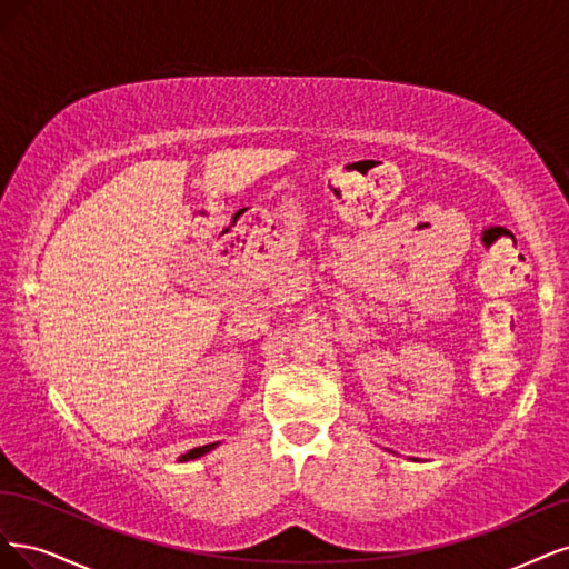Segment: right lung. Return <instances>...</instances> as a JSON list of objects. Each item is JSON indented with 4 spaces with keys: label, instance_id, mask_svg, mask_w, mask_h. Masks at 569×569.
Masks as SVG:
<instances>
[{
    "label": "right lung",
    "instance_id": "1",
    "mask_svg": "<svg viewBox=\"0 0 569 569\" xmlns=\"http://www.w3.org/2000/svg\"><path fill=\"white\" fill-rule=\"evenodd\" d=\"M214 445H206V447H198V449H191L189 453H184L181 456V461H189V458H198V456H203V453H208L210 449H212Z\"/></svg>",
    "mask_w": 569,
    "mask_h": 569
}]
</instances>
